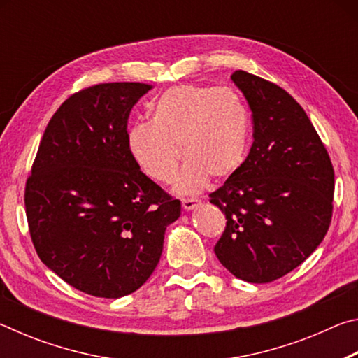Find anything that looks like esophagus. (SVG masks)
<instances>
[{
	"label": "esophagus",
	"mask_w": 358,
	"mask_h": 358,
	"mask_svg": "<svg viewBox=\"0 0 358 358\" xmlns=\"http://www.w3.org/2000/svg\"><path fill=\"white\" fill-rule=\"evenodd\" d=\"M199 205H201V202L197 201V199H181V207H183L185 211H191L194 208H197Z\"/></svg>",
	"instance_id": "1"
}]
</instances>
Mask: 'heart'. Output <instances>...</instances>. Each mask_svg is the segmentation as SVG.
<instances>
[{"label": "heart", "instance_id": "1", "mask_svg": "<svg viewBox=\"0 0 358 358\" xmlns=\"http://www.w3.org/2000/svg\"><path fill=\"white\" fill-rule=\"evenodd\" d=\"M151 121L132 124L126 145L141 171L157 183L177 175L181 150L187 159L177 191L199 192L210 177L226 180L243 166L251 118L245 101L232 88L177 85L150 106Z\"/></svg>", "mask_w": 358, "mask_h": 358}]
</instances>
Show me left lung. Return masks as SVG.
I'll list each match as a JSON object with an SVG mask.
<instances>
[{
  "mask_svg": "<svg viewBox=\"0 0 358 358\" xmlns=\"http://www.w3.org/2000/svg\"><path fill=\"white\" fill-rule=\"evenodd\" d=\"M252 112V147L237 173L210 194L226 215L220 262L248 282H271L311 256L333 215L335 171L301 106L286 90L235 71Z\"/></svg>",
  "mask_w": 358,
  "mask_h": 358,
  "instance_id": "8db88e82",
  "label": "left lung"
}]
</instances>
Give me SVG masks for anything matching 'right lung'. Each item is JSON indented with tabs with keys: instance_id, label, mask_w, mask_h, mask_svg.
Wrapping results in <instances>:
<instances>
[{
	"instance_id": "add662e5",
	"label": "right lung",
	"mask_w": 358,
	"mask_h": 358,
	"mask_svg": "<svg viewBox=\"0 0 358 358\" xmlns=\"http://www.w3.org/2000/svg\"><path fill=\"white\" fill-rule=\"evenodd\" d=\"M151 90L99 83L69 96L48 121L25 185L34 250L69 286L120 299L159 262L178 199L136 166L126 145L131 108Z\"/></svg>"
}]
</instances>
